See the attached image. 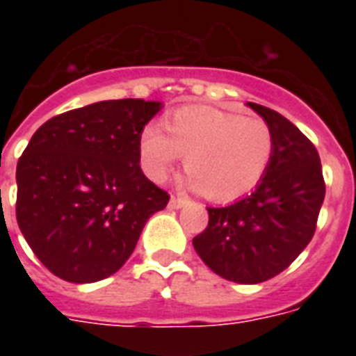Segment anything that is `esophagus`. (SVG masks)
<instances>
[{"label":"esophagus","instance_id":"1","mask_svg":"<svg viewBox=\"0 0 356 356\" xmlns=\"http://www.w3.org/2000/svg\"><path fill=\"white\" fill-rule=\"evenodd\" d=\"M186 203H188V200L183 197V195H172V200H170V207H172V209H181V207H184Z\"/></svg>","mask_w":356,"mask_h":356}]
</instances>
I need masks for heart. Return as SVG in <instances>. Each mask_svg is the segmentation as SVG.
Here are the masks:
<instances>
[{
    "instance_id": "obj_1",
    "label": "heart",
    "mask_w": 356,
    "mask_h": 356,
    "mask_svg": "<svg viewBox=\"0 0 356 356\" xmlns=\"http://www.w3.org/2000/svg\"><path fill=\"white\" fill-rule=\"evenodd\" d=\"M186 155L188 183L211 200L248 194L268 172L273 134L262 118L192 105L170 114L166 129L149 125L140 138V156L153 181H164Z\"/></svg>"
}]
</instances>
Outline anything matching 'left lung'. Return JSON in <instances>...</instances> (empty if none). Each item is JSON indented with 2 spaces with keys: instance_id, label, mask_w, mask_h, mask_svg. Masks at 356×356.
Here are the masks:
<instances>
[{
  "instance_id": "8db88e82",
  "label": "left lung",
  "mask_w": 356,
  "mask_h": 356,
  "mask_svg": "<svg viewBox=\"0 0 356 356\" xmlns=\"http://www.w3.org/2000/svg\"><path fill=\"white\" fill-rule=\"evenodd\" d=\"M270 125L273 156L257 190L229 207H207L209 225L192 240L223 279L257 284L284 271L314 236L325 181L314 144L268 107L248 103Z\"/></svg>"
}]
</instances>
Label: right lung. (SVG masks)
<instances>
[{
    "label": "right lung",
    "instance_id": "1",
    "mask_svg": "<svg viewBox=\"0 0 356 356\" xmlns=\"http://www.w3.org/2000/svg\"><path fill=\"white\" fill-rule=\"evenodd\" d=\"M159 102L113 99L53 116L16 166V220L42 264L68 282L107 279L170 201L140 168Z\"/></svg>",
    "mask_w": 356,
    "mask_h": 356
}]
</instances>
